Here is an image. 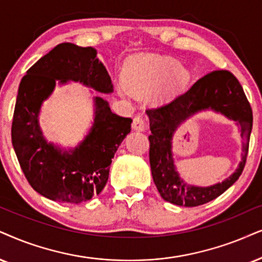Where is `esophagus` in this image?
Segmentation results:
<instances>
[{"instance_id": "obj_1", "label": "esophagus", "mask_w": 262, "mask_h": 262, "mask_svg": "<svg viewBox=\"0 0 262 262\" xmlns=\"http://www.w3.org/2000/svg\"><path fill=\"white\" fill-rule=\"evenodd\" d=\"M132 127H133L134 130H139V132H144L146 130V121L142 116H135L133 123H132Z\"/></svg>"}]
</instances>
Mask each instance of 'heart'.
I'll return each instance as SVG.
<instances>
[{
	"mask_svg": "<svg viewBox=\"0 0 262 262\" xmlns=\"http://www.w3.org/2000/svg\"><path fill=\"white\" fill-rule=\"evenodd\" d=\"M124 78L127 85H118V92L127 97L130 91L145 94L167 82L168 89L181 88L188 82L190 75L173 58L141 55L129 61Z\"/></svg>",
	"mask_w": 262,
	"mask_h": 262,
	"instance_id": "obj_1",
	"label": "heart"
}]
</instances>
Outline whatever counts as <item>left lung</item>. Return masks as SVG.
<instances>
[{
  "mask_svg": "<svg viewBox=\"0 0 262 262\" xmlns=\"http://www.w3.org/2000/svg\"><path fill=\"white\" fill-rule=\"evenodd\" d=\"M213 110L240 124L245 139L244 156L236 171L223 183L208 188L188 185L174 169L171 154L173 132L192 114ZM150 120V165L155 185L164 201L197 207L215 200L238 180L247 162L253 128V111L238 79L226 70L213 71L198 79L192 87L163 106L147 108Z\"/></svg>",
  "mask_w": 262,
  "mask_h": 262,
  "instance_id": "left-lung-1",
  "label": "left lung"
}]
</instances>
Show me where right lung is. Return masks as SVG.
Masks as SVG:
<instances>
[{"label":"right lung","instance_id":"add662e5","mask_svg":"<svg viewBox=\"0 0 262 262\" xmlns=\"http://www.w3.org/2000/svg\"><path fill=\"white\" fill-rule=\"evenodd\" d=\"M57 81L79 82L99 93L114 92L111 77L93 47L60 43L26 71L19 84L12 122V144L23 173L35 191L52 201L78 204L99 194L107 183L110 164L132 118L111 111L94 98V123L74 150H61L43 138L38 124L42 102Z\"/></svg>","mask_w":262,"mask_h":262}]
</instances>
